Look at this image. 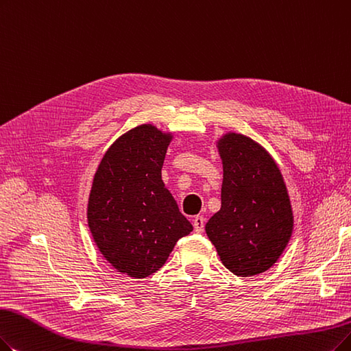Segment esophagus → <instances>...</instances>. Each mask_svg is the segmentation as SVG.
<instances>
[{
	"label": "esophagus",
	"mask_w": 351,
	"mask_h": 351,
	"mask_svg": "<svg viewBox=\"0 0 351 351\" xmlns=\"http://www.w3.org/2000/svg\"><path fill=\"white\" fill-rule=\"evenodd\" d=\"M204 224H206V219L203 216H195L193 219V226H194V230L197 233L204 232Z\"/></svg>",
	"instance_id": "1"
}]
</instances>
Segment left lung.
I'll list each match as a JSON object with an SVG mask.
<instances>
[{
	"instance_id": "left-lung-1",
	"label": "left lung",
	"mask_w": 351,
	"mask_h": 351,
	"mask_svg": "<svg viewBox=\"0 0 351 351\" xmlns=\"http://www.w3.org/2000/svg\"><path fill=\"white\" fill-rule=\"evenodd\" d=\"M223 161L221 207L206 224L221 263L237 276L269 269L292 234L287 187L272 157L241 134L219 141Z\"/></svg>"
}]
</instances>
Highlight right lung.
Segmentation results:
<instances>
[{
  "label": "right lung",
  "mask_w": 351,
  "mask_h": 351,
  "mask_svg": "<svg viewBox=\"0 0 351 351\" xmlns=\"http://www.w3.org/2000/svg\"><path fill=\"white\" fill-rule=\"evenodd\" d=\"M171 135L141 125L110 145L93 178L88 224L104 258L121 274L157 272L193 226L161 180Z\"/></svg>",
  "instance_id": "1"
}]
</instances>
